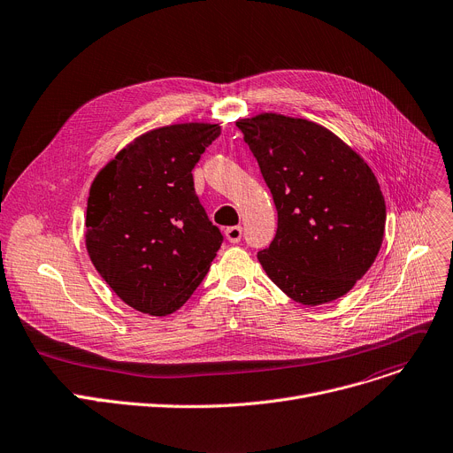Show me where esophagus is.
I'll list each match as a JSON object with an SVG mask.
<instances>
[{"label":"esophagus","mask_w":453,"mask_h":453,"mask_svg":"<svg viewBox=\"0 0 453 453\" xmlns=\"http://www.w3.org/2000/svg\"><path fill=\"white\" fill-rule=\"evenodd\" d=\"M226 238L229 240L231 244H236L240 242V238H242V227L240 226H231L226 229Z\"/></svg>","instance_id":"esophagus-1"}]
</instances>
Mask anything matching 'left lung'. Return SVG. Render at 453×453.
<instances>
[{
    "instance_id": "1",
    "label": "left lung",
    "mask_w": 453,
    "mask_h": 453,
    "mask_svg": "<svg viewBox=\"0 0 453 453\" xmlns=\"http://www.w3.org/2000/svg\"><path fill=\"white\" fill-rule=\"evenodd\" d=\"M238 129L273 196L279 227L257 257L295 303L319 306L346 295L375 262L386 203L365 158L304 118L260 112Z\"/></svg>"
}]
</instances>
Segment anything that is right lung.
I'll list each match as a JSON object with an SVG mask.
<instances>
[{
    "label": "right lung",
    "instance_id": "obj_1",
    "mask_svg": "<svg viewBox=\"0 0 453 453\" xmlns=\"http://www.w3.org/2000/svg\"><path fill=\"white\" fill-rule=\"evenodd\" d=\"M219 124H174L127 143L96 174L85 248L109 288L136 311L165 317L186 304L222 244L193 182Z\"/></svg>",
    "mask_w": 453,
    "mask_h": 453
}]
</instances>
